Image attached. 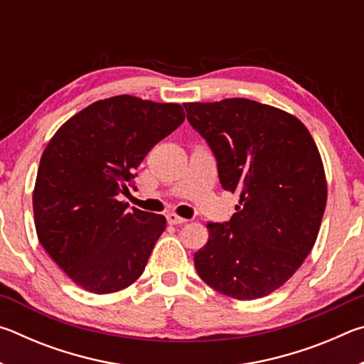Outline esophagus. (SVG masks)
Instances as JSON below:
<instances>
[{
	"instance_id": "34e87169",
	"label": "esophagus",
	"mask_w": 364,
	"mask_h": 364,
	"mask_svg": "<svg viewBox=\"0 0 364 364\" xmlns=\"http://www.w3.org/2000/svg\"><path fill=\"white\" fill-rule=\"evenodd\" d=\"M167 221L170 225H183V223H186L188 220L180 217V215H176L173 212H170V213H167Z\"/></svg>"
}]
</instances>
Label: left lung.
Returning <instances> with one entry per match:
<instances>
[{"label": "left lung", "mask_w": 364, "mask_h": 364, "mask_svg": "<svg viewBox=\"0 0 364 364\" xmlns=\"http://www.w3.org/2000/svg\"><path fill=\"white\" fill-rule=\"evenodd\" d=\"M184 107L217 157L221 186L239 193L228 223H207L197 273L228 297H264L316 242L328 200L321 154L297 117L268 104L231 97Z\"/></svg>", "instance_id": "left-lung-1"}]
</instances>
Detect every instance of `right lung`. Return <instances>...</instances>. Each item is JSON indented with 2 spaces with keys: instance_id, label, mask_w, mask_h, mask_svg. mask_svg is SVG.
I'll list each match as a JSON object with an SVG mask.
<instances>
[{
  "instance_id": "add662e5",
  "label": "right lung",
  "mask_w": 364,
  "mask_h": 364,
  "mask_svg": "<svg viewBox=\"0 0 364 364\" xmlns=\"http://www.w3.org/2000/svg\"><path fill=\"white\" fill-rule=\"evenodd\" d=\"M184 122L175 102L120 95L70 117L43 151L33 189L38 241L85 291L112 294L133 284L167 226L164 215L128 210L144 157Z\"/></svg>"
}]
</instances>
